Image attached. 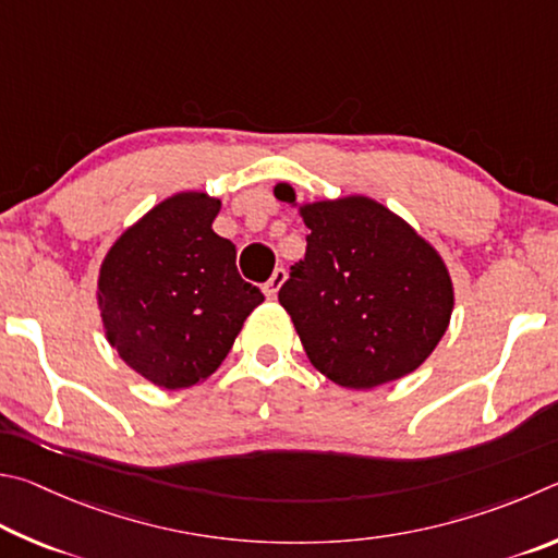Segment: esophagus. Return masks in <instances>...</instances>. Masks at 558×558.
I'll return each mask as SVG.
<instances>
[{
    "label": "esophagus",
    "mask_w": 558,
    "mask_h": 558,
    "mask_svg": "<svg viewBox=\"0 0 558 558\" xmlns=\"http://www.w3.org/2000/svg\"><path fill=\"white\" fill-rule=\"evenodd\" d=\"M284 281H287V269L284 267L274 269L269 281H267V284H264V294H267V299H277L279 289H281V284H284Z\"/></svg>",
    "instance_id": "1"
}]
</instances>
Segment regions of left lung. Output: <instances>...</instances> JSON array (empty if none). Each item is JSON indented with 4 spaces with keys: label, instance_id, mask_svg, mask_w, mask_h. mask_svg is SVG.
Returning <instances> with one entry per match:
<instances>
[{
    "label": "left lung",
    "instance_id": "1",
    "mask_svg": "<svg viewBox=\"0 0 558 558\" xmlns=\"http://www.w3.org/2000/svg\"><path fill=\"white\" fill-rule=\"evenodd\" d=\"M274 195L296 203L289 183ZM311 230L279 304L320 375L348 389L395 383L424 363L453 314V281L412 225L367 195L299 205Z\"/></svg>",
    "mask_w": 558,
    "mask_h": 558
}]
</instances>
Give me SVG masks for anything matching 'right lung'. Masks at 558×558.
<instances>
[{
    "mask_svg": "<svg viewBox=\"0 0 558 558\" xmlns=\"http://www.w3.org/2000/svg\"><path fill=\"white\" fill-rule=\"evenodd\" d=\"M220 201L183 191L126 228L97 279L107 343L163 389L208 379L264 296L234 267V244L213 230Z\"/></svg>",
    "mask_w": 558,
    "mask_h": 558,
    "instance_id": "obj_1",
    "label": "right lung"
}]
</instances>
